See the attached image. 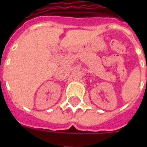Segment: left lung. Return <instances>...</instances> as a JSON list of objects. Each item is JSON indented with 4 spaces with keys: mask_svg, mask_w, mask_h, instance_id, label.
<instances>
[{
    "mask_svg": "<svg viewBox=\"0 0 147 147\" xmlns=\"http://www.w3.org/2000/svg\"><path fill=\"white\" fill-rule=\"evenodd\" d=\"M146 69H147V66H146Z\"/></svg>",
    "mask_w": 147,
    "mask_h": 147,
    "instance_id": "obj_1",
    "label": "left lung"
}]
</instances>
